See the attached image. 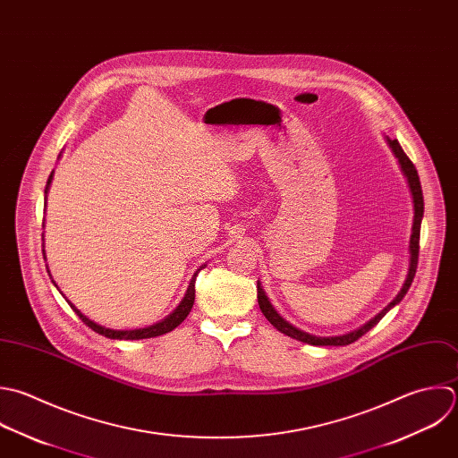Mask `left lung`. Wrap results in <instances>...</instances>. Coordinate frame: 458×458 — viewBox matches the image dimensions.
<instances>
[{
    "instance_id": "obj_1",
    "label": "left lung",
    "mask_w": 458,
    "mask_h": 458,
    "mask_svg": "<svg viewBox=\"0 0 458 458\" xmlns=\"http://www.w3.org/2000/svg\"><path fill=\"white\" fill-rule=\"evenodd\" d=\"M387 142L393 149V153L396 155L400 165H402V171L403 174L407 176V182H409V187H411V192H412V199H414V223H412V235H411V264H409V275H407V280L402 287V291L398 293V296L378 314L375 316L371 321H368L364 327H360L359 330L355 332H350V334H344V335H337V337H318V335H310L296 327H293L291 323H287L276 310L275 307L271 305L269 298L266 296L264 289L260 287V284H257V298H259V307L262 310V314L266 316V319L282 334L296 339V341H301V343H307V344H312V346H348L352 343H355L357 339H360L364 334H368L373 327H377L380 323V319L394 307L398 305L407 291L411 289L412 285V280L416 276V269H418V259H420V233H421V219H423V212H425V201H423V191H421V182H420V176H418V169L416 165L412 164V160L405 155V151L402 149L400 142L394 139L391 140L387 137Z\"/></svg>"
}]
</instances>
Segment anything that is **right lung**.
<instances>
[{"label": "right lung", "mask_w": 458, "mask_h": 458, "mask_svg": "<svg viewBox=\"0 0 458 458\" xmlns=\"http://www.w3.org/2000/svg\"><path fill=\"white\" fill-rule=\"evenodd\" d=\"M51 178H53V173H51L49 178H47V185H46V191H44V192H47V187H49V183H51ZM42 253H44V250H42ZM198 271H199V269H198ZM198 271H196V275H198ZM47 273H49V271H47ZM196 275L192 276V280H191V284H189V287H187V293H185L182 303L176 307V310H174L173 314H169L165 319H162L160 323H155V325L146 327V328H137V330H112V328H105V327L96 325L94 321H90L87 316H83L71 301H67V303H69L71 309L76 312V316H78L89 328H92V330H94L96 334H99V335H105V337H108V339H119V341L151 339V337H158V335H164V334L174 330V328L189 316V312H191V309H192V305H194V293H196L194 284H196ZM53 284H55V282H53Z\"/></svg>", "instance_id": "right-lung-1"}]
</instances>
